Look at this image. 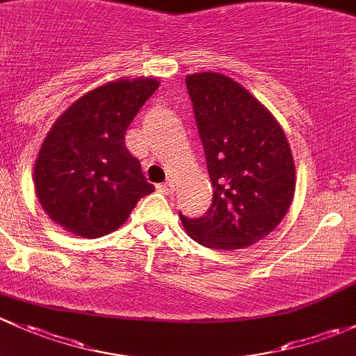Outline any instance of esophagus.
Wrapping results in <instances>:
<instances>
[{
  "instance_id": "1",
  "label": "esophagus",
  "mask_w": 356,
  "mask_h": 356,
  "mask_svg": "<svg viewBox=\"0 0 356 356\" xmlns=\"http://www.w3.org/2000/svg\"><path fill=\"white\" fill-rule=\"evenodd\" d=\"M157 190H159V192H163L164 195H171V193L175 192V185H173V181H170V179H168V181L157 185Z\"/></svg>"
}]
</instances>
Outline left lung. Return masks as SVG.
Returning <instances> with one entry per match:
<instances>
[{"instance_id":"left-lung-1","label":"left lung","mask_w":356,"mask_h":356,"mask_svg":"<svg viewBox=\"0 0 356 356\" xmlns=\"http://www.w3.org/2000/svg\"><path fill=\"white\" fill-rule=\"evenodd\" d=\"M202 140L212 204L202 218L179 212L207 248L238 250L273 232L291 205L295 163L280 123L247 89L214 72L185 79Z\"/></svg>"}]
</instances>
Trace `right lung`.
<instances>
[{"instance_id": "obj_1", "label": "right lung", "mask_w": 356, "mask_h": 356, "mask_svg": "<svg viewBox=\"0 0 356 356\" xmlns=\"http://www.w3.org/2000/svg\"><path fill=\"white\" fill-rule=\"evenodd\" d=\"M156 79L116 80L58 118L35 161V193L67 232L97 238L120 228L154 186L124 145V131L156 92Z\"/></svg>"}]
</instances>
